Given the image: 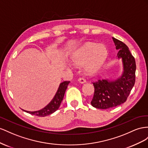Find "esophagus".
Masks as SVG:
<instances>
[{
	"instance_id": "esophagus-1",
	"label": "esophagus",
	"mask_w": 148,
	"mask_h": 148,
	"mask_svg": "<svg viewBox=\"0 0 148 148\" xmlns=\"http://www.w3.org/2000/svg\"><path fill=\"white\" fill-rule=\"evenodd\" d=\"M78 81H79L80 83H81V84H84V83H85V82H86V79H84V78H82V77H80V78H79V79H78Z\"/></svg>"
}]
</instances>
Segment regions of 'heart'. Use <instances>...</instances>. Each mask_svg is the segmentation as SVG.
<instances>
[{"label":"heart","mask_w":148,"mask_h":148,"mask_svg":"<svg viewBox=\"0 0 148 148\" xmlns=\"http://www.w3.org/2000/svg\"><path fill=\"white\" fill-rule=\"evenodd\" d=\"M107 54V51L104 45L88 43L75 51L71 56V61L76 65L85 64V71L90 74L102 66Z\"/></svg>","instance_id":"obj_1"}]
</instances>
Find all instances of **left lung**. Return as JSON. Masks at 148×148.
<instances>
[{
	"instance_id": "1",
	"label": "left lung",
	"mask_w": 148,
	"mask_h": 148,
	"mask_svg": "<svg viewBox=\"0 0 148 148\" xmlns=\"http://www.w3.org/2000/svg\"><path fill=\"white\" fill-rule=\"evenodd\" d=\"M117 58L121 59L123 73L116 80L100 79L94 82L95 90L91 105L100 109H108L126 102L135 83L136 62L129 48L123 42L112 38Z\"/></svg>"
}]
</instances>
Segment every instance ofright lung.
<instances>
[{
    "label": "right lung",
    "mask_w": 148,
    "mask_h": 148,
    "mask_svg": "<svg viewBox=\"0 0 148 148\" xmlns=\"http://www.w3.org/2000/svg\"><path fill=\"white\" fill-rule=\"evenodd\" d=\"M69 82L70 81H64L61 82L60 86H59L58 89L55 95H54V98L43 108L40 110L35 112L27 111L23 109L22 110L29 114H32V115H36L38 116H46L47 115H51V113L56 112L59 108V107H60L62 100L63 98H64V95L66 90V88H67V86H68Z\"/></svg>",
    "instance_id": "add662e5"
}]
</instances>
